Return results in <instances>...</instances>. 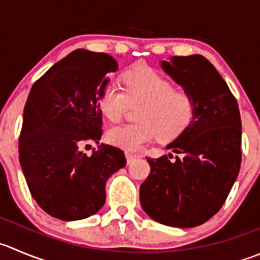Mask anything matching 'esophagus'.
Listing matches in <instances>:
<instances>
[{
	"instance_id": "esophagus-1",
	"label": "esophagus",
	"mask_w": 260,
	"mask_h": 260,
	"mask_svg": "<svg viewBox=\"0 0 260 260\" xmlns=\"http://www.w3.org/2000/svg\"><path fill=\"white\" fill-rule=\"evenodd\" d=\"M125 157H127V162L129 164V162H132L136 157H138V156L136 155V153L129 152V151H125Z\"/></svg>"
}]
</instances>
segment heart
Instances as JSON below:
<instances>
[{"instance_id":"1","label":"heart","mask_w":260,"mask_h":260,"mask_svg":"<svg viewBox=\"0 0 260 260\" xmlns=\"http://www.w3.org/2000/svg\"><path fill=\"white\" fill-rule=\"evenodd\" d=\"M123 89L107 85L99 96V108L112 122H118L131 105H140L131 124L114 125L107 132L112 145L124 150H138L157 138L169 143L190 128L196 114V98L150 67L128 70L122 76Z\"/></svg>"}]
</instances>
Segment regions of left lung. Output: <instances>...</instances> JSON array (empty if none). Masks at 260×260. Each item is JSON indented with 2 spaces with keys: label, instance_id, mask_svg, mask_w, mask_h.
<instances>
[{
  "label": "left lung",
  "instance_id": "obj_1",
  "mask_svg": "<svg viewBox=\"0 0 260 260\" xmlns=\"http://www.w3.org/2000/svg\"><path fill=\"white\" fill-rule=\"evenodd\" d=\"M161 67L197 102L190 128L168 148L147 157L151 173L140 188L143 211L173 228H194L220 211L241 165V119L235 96L203 55L173 57Z\"/></svg>",
  "mask_w": 260,
  "mask_h": 260
}]
</instances>
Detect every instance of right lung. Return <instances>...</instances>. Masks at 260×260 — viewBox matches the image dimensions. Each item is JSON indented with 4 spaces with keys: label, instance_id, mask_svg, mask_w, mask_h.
Segmentation results:
<instances>
[{
    "label": "right lung",
    "instance_id": "1",
    "mask_svg": "<svg viewBox=\"0 0 260 260\" xmlns=\"http://www.w3.org/2000/svg\"><path fill=\"white\" fill-rule=\"evenodd\" d=\"M118 70L112 55L76 49L32 85L24 108L19 160L31 197L54 218L76 221L105 203V183L124 168V152L102 143L87 156L82 143H99L100 91Z\"/></svg>",
    "mask_w": 260,
    "mask_h": 260
}]
</instances>
